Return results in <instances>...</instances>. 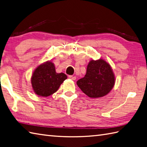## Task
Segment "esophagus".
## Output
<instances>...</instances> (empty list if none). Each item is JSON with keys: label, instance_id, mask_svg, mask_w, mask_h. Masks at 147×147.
<instances>
[{"label": "esophagus", "instance_id": "34e87169", "mask_svg": "<svg viewBox=\"0 0 147 147\" xmlns=\"http://www.w3.org/2000/svg\"><path fill=\"white\" fill-rule=\"evenodd\" d=\"M68 77H69L70 79L73 80H75L76 79V76H68Z\"/></svg>", "mask_w": 147, "mask_h": 147}]
</instances>
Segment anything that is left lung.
<instances>
[{
  "label": "left lung",
  "instance_id": "obj_1",
  "mask_svg": "<svg viewBox=\"0 0 147 147\" xmlns=\"http://www.w3.org/2000/svg\"><path fill=\"white\" fill-rule=\"evenodd\" d=\"M115 78L110 65L102 59L91 60L87 65L86 76L77 80L82 92L91 98L107 95L115 85Z\"/></svg>",
  "mask_w": 147,
  "mask_h": 147
}]
</instances>
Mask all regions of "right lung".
Wrapping results in <instances>:
<instances>
[{
  "label": "right lung",
  "instance_id": "right-lung-1",
  "mask_svg": "<svg viewBox=\"0 0 147 147\" xmlns=\"http://www.w3.org/2000/svg\"><path fill=\"white\" fill-rule=\"evenodd\" d=\"M67 78L63 73H57L54 64L48 61L40 65L34 70L31 78V84L37 95L47 97L57 91Z\"/></svg>",
  "mask_w": 147,
  "mask_h": 147
}]
</instances>
